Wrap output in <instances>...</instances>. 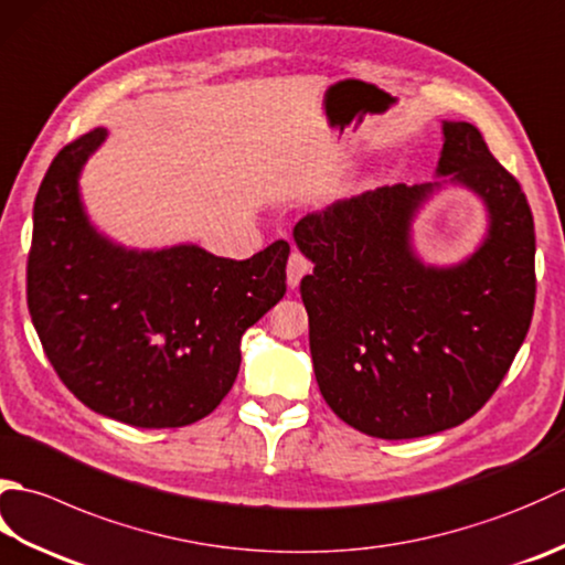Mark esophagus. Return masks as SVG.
I'll use <instances>...</instances> for the list:
<instances>
[{
    "mask_svg": "<svg viewBox=\"0 0 565 565\" xmlns=\"http://www.w3.org/2000/svg\"><path fill=\"white\" fill-rule=\"evenodd\" d=\"M308 271H311V262H308L306 254L291 252L289 264H286V281H289L291 289H296V286L301 284V279Z\"/></svg>",
    "mask_w": 565,
    "mask_h": 565,
    "instance_id": "34e87169",
    "label": "esophagus"
}]
</instances>
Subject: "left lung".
Here are the masks:
<instances>
[{"label": "left lung", "instance_id": "obj_1", "mask_svg": "<svg viewBox=\"0 0 565 565\" xmlns=\"http://www.w3.org/2000/svg\"><path fill=\"white\" fill-rule=\"evenodd\" d=\"M438 173L478 193L490 235L468 262L434 269L408 245L438 183L392 185L306 215L294 239L316 382L362 434L402 440L468 422L510 372L534 316V217L480 129L444 121Z\"/></svg>", "mask_w": 565, "mask_h": 565}]
</instances>
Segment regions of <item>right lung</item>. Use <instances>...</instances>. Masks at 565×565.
Here are the masks:
<instances>
[{
    "instance_id": "1",
    "label": "right lung",
    "mask_w": 565,
    "mask_h": 565,
    "mask_svg": "<svg viewBox=\"0 0 565 565\" xmlns=\"http://www.w3.org/2000/svg\"><path fill=\"white\" fill-rule=\"evenodd\" d=\"M97 127L55 153L33 203L26 301L55 374L93 412L181 428L215 412L239 340L286 294L289 242L237 262L195 245L127 252L87 223L77 173Z\"/></svg>"
}]
</instances>
